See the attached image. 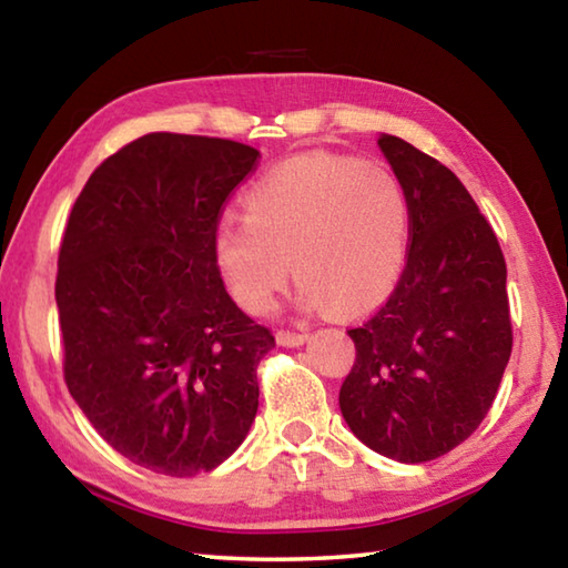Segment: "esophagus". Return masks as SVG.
<instances>
[{
	"instance_id": "obj_1",
	"label": "esophagus",
	"mask_w": 568,
	"mask_h": 568,
	"mask_svg": "<svg viewBox=\"0 0 568 568\" xmlns=\"http://www.w3.org/2000/svg\"><path fill=\"white\" fill-rule=\"evenodd\" d=\"M275 341L281 345H287V348H297L307 341V331H277Z\"/></svg>"
}]
</instances>
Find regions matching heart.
Masks as SVG:
<instances>
[{"instance_id": "heart-1", "label": "heart", "mask_w": 568, "mask_h": 568, "mask_svg": "<svg viewBox=\"0 0 568 568\" xmlns=\"http://www.w3.org/2000/svg\"><path fill=\"white\" fill-rule=\"evenodd\" d=\"M245 215L220 220L217 271L243 311L265 315L291 277L297 303L358 313L386 301L406 267L410 205L378 162L307 152L281 162L245 192Z\"/></svg>"}]
</instances>
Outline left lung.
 <instances>
[{"mask_svg": "<svg viewBox=\"0 0 568 568\" xmlns=\"http://www.w3.org/2000/svg\"><path fill=\"white\" fill-rule=\"evenodd\" d=\"M378 148L410 205V247L396 291L351 328L355 363L341 386L348 428L376 454L423 464L486 418L511 358L506 261L454 172L406 140Z\"/></svg>", "mask_w": 568, "mask_h": 568, "instance_id": "1", "label": "left lung"}]
</instances>
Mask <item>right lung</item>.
<instances>
[{
	"label": "right lung",
	"instance_id": "add662e5",
	"mask_svg": "<svg viewBox=\"0 0 568 568\" xmlns=\"http://www.w3.org/2000/svg\"><path fill=\"white\" fill-rule=\"evenodd\" d=\"M257 158L233 140L142 134L92 172L67 220L54 285L67 388L155 474L217 468L255 420V368L275 338L227 295L213 237Z\"/></svg>",
	"mask_w": 568,
	"mask_h": 568
}]
</instances>
